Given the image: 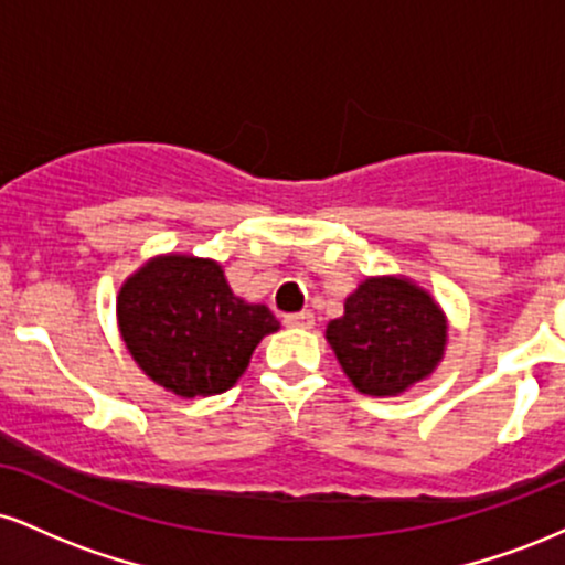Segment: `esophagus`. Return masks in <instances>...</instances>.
<instances>
[{"label": "esophagus", "instance_id": "obj_1", "mask_svg": "<svg viewBox=\"0 0 565 565\" xmlns=\"http://www.w3.org/2000/svg\"><path fill=\"white\" fill-rule=\"evenodd\" d=\"M313 313L310 310H302V313H287L284 316V323L291 329H310L313 327Z\"/></svg>", "mask_w": 565, "mask_h": 565}]
</instances>
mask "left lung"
I'll use <instances>...</instances> for the list:
<instances>
[{"instance_id": "1", "label": "left lung", "mask_w": 565, "mask_h": 565, "mask_svg": "<svg viewBox=\"0 0 565 565\" xmlns=\"http://www.w3.org/2000/svg\"><path fill=\"white\" fill-rule=\"evenodd\" d=\"M449 323L430 291L404 276H372L329 321L327 342L364 395H398L430 377L444 359Z\"/></svg>"}]
</instances>
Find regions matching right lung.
<instances>
[{
	"instance_id": "add662e5",
	"label": "right lung",
	"mask_w": 565,
	"mask_h": 565,
	"mask_svg": "<svg viewBox=\"0 0 565 565\" xmlns=\"http://www.w3.org/2000/svg\"><path fill=\"white\" fill-rule=\"evenodd\" d=\"M116 321L135 364L180 398L228 391L278 329L265 305L233 295L223 265L191 255L135 270L116 297Z\"/></svg>"
}]
</instances>
